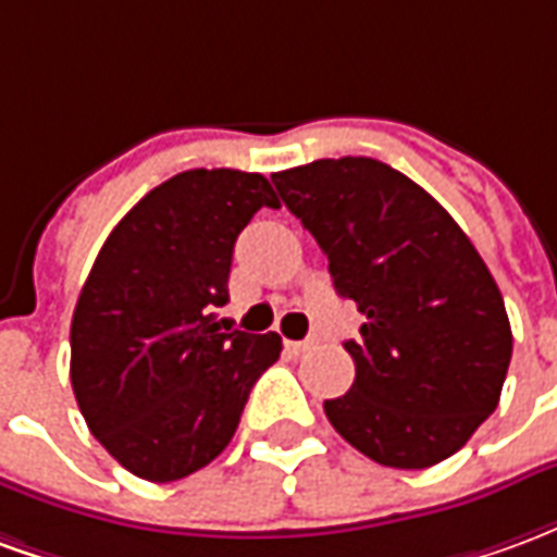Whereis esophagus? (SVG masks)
<instances>
[{
    "mask_svg": "<svg viewBox=\"0 0 557 557\" xmlns=\"http://www.w3.org/2000/svg\"><path fill=\"white\" fill-rule=\"evenodd\" d=\"M307 349H313V339H298V343L286 339V351H289V355H304Z\"/></svg>",
    "mask_w": 557,
    "mask_h": 557,
    "instance_id": "esophagus-1",
    "label": "esophagus"
}]
</instances>
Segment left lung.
<instances>
[{
    "label": "left lung",
    "mask_w": 557,
    "mask_h": 557,
    "mask_svg": "<svg viewBox=\"0 0 557 557\" xmlns=\"http://www.w3.org/2000/svg\"><path fill=\"white\" fill-rule=\"evenodd\" d=\"M358 304L355 382L325 399L331 426L391 468L454 456L502 397L513 334L490 268L420 184L373 158L313 160L271 175Z\"/></svg>",
    "instance_id": "1"
}]
</instances>
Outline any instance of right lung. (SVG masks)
Here are the masks:
<instances>
[{
	"label": "right lung",
	"mask_w": 557,
	"mask_h": 557,
	"mask_svg": "<svg viewBox=\"0 0 557 557\" xmlns=\"http://www.w3.org/2000/svg\"><path fill=\"white\" fill-rule=\"evenodd\" d=\"M265 175L187 170L148 190L103 242L71 322V385L91 435L151 483L206 468L238 430L256 379L280 358L271 334L232 331V250Z\"/></svg>",
	"instance_id": "obj_1"
}]
</instances>
